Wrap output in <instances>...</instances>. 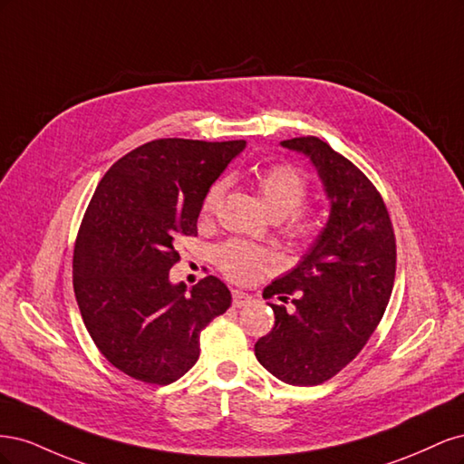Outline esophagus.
I'll list each match as a JSON object with an SVG mask.
<instances>
[{
    "mask_svg": "<svg viewBox=\"0 0 464 464\" xmlns=\"http://www.w3.org/2000/svg\"><path fill=\"white\" fill-rule=\"evenodd\" d=\"M251 300H254V296H249L247 292H242V290H234L232 292V304H234V307H244Z\"/></svg>",
    "mask_w": 464,
    "mask_h": 464,
    "instance_id": "1",
    "label": "esophagus"
}]
</instances>
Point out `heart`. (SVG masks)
Here are the masks:
<instances>
[{"label":"heart","instance_id":"heart-1","mask_svg":"<svg viewBox=\"0 0 464 464\" xmlns=\"http://www.w3.org/2000/svg\"><path fill=\"white\" fill-rule=\"evenodd\" d=\"M256 186L265 208L269 210V215L275 220L286 218L285 232L290 240H310L317 230V222L314 215L300 210V205L304 203L307 195V184L305 178L296 170V168L288 164L265 168V170L257 174ZM222 189V181H217V184L208 188L203 199V213H210V210L217 207ZM215 259L220 266V271L228 278L237 280V283L251 280L271 263L269 251L259 246L247 244L244 240H230L218 246L215 251Z\"/></svg>","mask_w":464,"mask_h":464}]
</instances>
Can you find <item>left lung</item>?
Segmentation results:
<instances>
[{
    "label": "left lung",
    "mask_w": 464,
    "mask_h": 464,
    "mask_svg": "<svg viewBox=\"0 0 464 464\" xmlns=\"http://www.w3.org/2000/svg\"><path fill=\"white\" fill-rule=\"evenodd\" d=\"M280 145L312 160L331 210L302 261L263 290L283 304H269L275 327L256 343V356L280 382L312 387L370 341L395 283L397 244L382 195L360 168L317 137Z\"/></svg>",
    "instance_id": "obj_1"
}]
</instances>
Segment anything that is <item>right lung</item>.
<instances>
[{
  "mask_svg": "<svg viewBox=\"0 0 464 464\" xmlns=\"http://www.w3.org/2000/svg\"><path fill=\"white\" fill-rule=\"evenodd\" d=\"M246 141L157 139L121 157L98 184L73 254V288L102 356L139 382L174 383L199 358V334L230 307L208 275L172 285L176 240L198 236L205 193Z\"/></svg>",
  "mask_w": 464,
  "mask_h": 464,
  "instance_id": "1",
  "label": "right lung"
}]
</instances>
